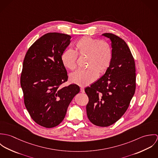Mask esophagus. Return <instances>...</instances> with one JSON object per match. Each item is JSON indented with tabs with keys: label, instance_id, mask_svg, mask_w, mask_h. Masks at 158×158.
Wrapping results in <instances>:
<instances>
[{
	"label": "esophagus",
	"instance_id": "esophagus-1",
	"mask_svg": "<svg viewBox=\"0 0 158 158\" xmlns=\"http://www.w3.org/2000/svg\"><path fill=\"white\" fill-rule=\"evenodd\" d=\"M80 91H81V92L84 93V92H85V88H84L83 87H81V88H80Z\"/></svg>",
	"mask_w": 158,
	"mask_h": 158
}]
</instances>
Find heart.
I'll return each instance as SVG.
<instances>
[{"instance_id":"obj_1","label":"heart","mask_w":158,"mask_h":158,"mask_svg":"<svg viewBox=\"0 0 158 158\" xmlns=\"http://www.w3.org/2000/svg\"><path fill=\"white\" fill-rule=\"evenodd\" d=\"M77 55L86 56V70H78L70 75L71 83L80 86H88L98 77V73H103L110 68L113 58L111 45L104 41L89 36H83L74 45V52L67 49L61 56L63 65L69 70L77 67Z\"/></svg>"}]
</instances>
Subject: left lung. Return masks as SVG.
Here are the masks:
<instances>
[{"label":"left lung","instance_id":"1","mask_svg":"<svg viewBox=\"0 0 158 158\" xmlns=\"http://www.w3.org/2000/svg\"><path fill=\"white\" fill-rule=\"evenodd\" d=\"M111 42L112 61L105 73L85 89L87 115L99 127L115 123L127 110L135 89V62L124 40L112 33L102 35Z\"/></svg>","mask_w":158,"mask_h":158}]
</instances>
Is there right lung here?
Segmentation results:
<instances>
[{"mask_svg": "<svg viewBox=\"0 0 158 158\" xmlns=\"http://www.w3.org/2000/svg\"><path fill=\"white\" fill-rule=\"evenodd\" d=\"M70 35L48 33L28 48L21 76L25 107L32 119L45 128L58 125L64 118L68 106L80 92L68 81L67 71L61 56L70 43Z\"/></svg>", "mask_w": 158, "mask_h": 158, "instance_id": "obj_1", "label": "right lung"}]
</instances>
